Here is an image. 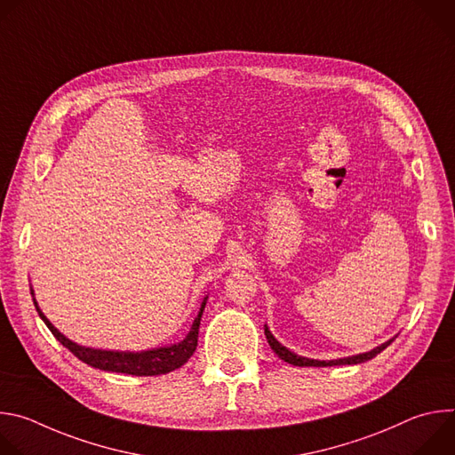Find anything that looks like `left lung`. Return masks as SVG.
<instances>
[{"instance_id":"obj_1","label":"left lung","mask_w":455,"mask_h":455,"mask_svg":"<svg viewBox=\"0 0 455 455\" xmlns=\"http://www.w3.org/2000/svg\"><path fill=\"white\" fill-rule=\"evenodd\" d=\"M265 335H267V340H268L270 347L274 349V353H275L281 360H284V362H288V363H291V365H297V367H331V365H355V363H362V362H367V360L374 358V356H376L378 353H381L387 346H391L393 340L396 339V337L388 339V340L383 342L381 346H376V347L371 349V351L358 353V355H353V356H344V358H335V360H315V358L300 356V355L290 351L288 347H284V346L272 335V331H270V328L267 326V323H265Z\"/></svg>"}]
</instances>
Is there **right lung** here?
I'll return each instance as SVG.
<instances>
[{"instance_id": "add662e5", "label": "right lung", "mask_w": 455, "mask_h": 455, "mask_svg": "<svg viewBox=\"0 0 455 455\" xmlns=\"http://www.w3.org/2000/svg\"><path fill=\"white\" fill-rule=\"evenodd\" d=\"M34 306L41 316V320L46 323V328L52 331V335L64 346L70 349L79 360L84 363L108 371V372H124V374H133V376H156V374H167L178 367H181L192 353L196 351L198 346V331H200V322L204 309L207 306L209 295L204 297L200 311L194 318L190 331L185 335L183 340L171 344V346H162V347H153L146 351H113V349H97V347H88V346H79L68 337H64L53 323L44 316V313L39 309V304L34 297V290L30 288Z\"/></svg>"}]
</instances>
